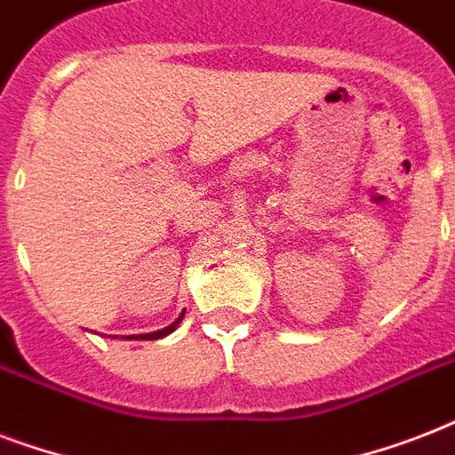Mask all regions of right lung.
<instances>
[{
  "mask_svg": "<svg viewBox=\"0 0 455 455\" xmlns=\"http://www.w3.org/2000/svg\"><path fill=\"white\" fill-rule=\"evenodd\" d=\"M184 311L181 309L174 318H170L167 323L157 325V328H153V331H139V332H132V335H124V338H134V339H157V338H164V335H170L174 328H177L179 323H181V318H184Z\"/></svg>",
  "mask_w": 455,
  "mask_h": 455,
  "instance_id": "add662e5",
  "label": "right lung"
}]
</instances>
